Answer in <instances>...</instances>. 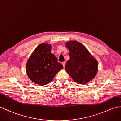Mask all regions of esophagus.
Returning a JSON list of instances; mask_svg holds the SVG:
<instances>
[{
    "label": "esophagus",
    "mask_w": 121,
    "mask_h": 121,
    "mask_svg": "<svg viewBox=\"0 0 121 121\" xmlns=\"http://www.w3.org/2000/svg\"><path fill=\"white\" fill-rule=\"evenodd\" d=\"M62 65L63 66V67L65 68V62H62Z\"/></svg>",
    "instance_id": "obj_1"
}]
</instances>
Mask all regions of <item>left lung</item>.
<instances>
[{"label": "left lung", "mask_w": 121, "mask_h": 121, "mask_svg": "<svg viewBox=\"0 0 121 121\" xmlns=\"http://www.w3.org/2000/svg\"><path fill=\"white\" fill-rule=\"evenodd\" d=\"M65 46L70 51V59L65 65L66 71L74 82L87 83L97 73V61L82 43L77 41L67 42Z\"/></svg>", "instance_id": "obj_1"}]
</instances>
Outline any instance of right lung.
Returning a JSON list of instances; mask_svg holds the SVG:
<instances>
[{
    "label": "right lung",
    "instance_id": "obj_1",
    "mask_svg": "<svg viewBox=\"0 0 121 121\" xmlns=\"http://www.w3.org/2000/svg\"><path fill=\"white\" fill-rule=\"evenodd\" d=\"M51 45L41 43L36 48L27 61V76L34 83L45 85L52 80L58 72L63 68L58 59L51 53Z\"/></svg>",
    "mask_w": 121,
    "mask_h": 121
}]
</instances>
